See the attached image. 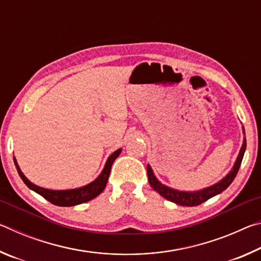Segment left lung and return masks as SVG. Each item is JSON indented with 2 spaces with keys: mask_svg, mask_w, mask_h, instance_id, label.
<instances>
[{
  "mask_svg": "<svg viewBox=\"0 0 261 261\" xmlns=\"http://www.w3.org/2000/svg\"><path fill=\"white\" fill-rule=\"evenodd\" d=\"M246 148V139L244 138L243 140L242 148L240 151V155H238L237 160L235 162V166H233L232 170L229 173L226 177L221 179L219 183L212 185L210 188L202 189L200 191H194V192H184V191H177V190L170 189L166 187V185L161 184L154 176L152 168L147 166V176H148V182L151 184V187L155 190V191L160 194V196L165 197L167 200H170L175 202V204H178L180 206H198L202 204V202L208 200L210 198L216 196V194L221 193L224 191L231 182L235 179L236 175L238 173V169H240L241 163L243 160V156H244V152Z\"/></svg>",
  "mask_w": 261,
  "mask_h": 261,
  "instance_id": "left-lung-1",
  "label": "left lung"
}]
</instances>
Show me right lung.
<instances>
[{
    "instance_id": "right-lung-1",
    "label": "right lung",
    "mask_w": 261,
    "mask_h": 261,
    "mask_svg": "<svg viewBox=\"0 0 261 261\" xmlns=\"http://www.w3.org/2000/svg\"><path fill=\"white\" fill-rule=\"evenodd\" d=\"M120 153H121V149H117V151H115L112 155L108 158L102 173H101V175L94 180V182H92L88 185H85V187L79 188V189L61 190V191H59V190L43 189L40 187H37V185H34L33 183H31L30 180L25 177L24 174L20 171L19 167L16 162V159H14V161L17 167V170H18L20 178L23 179V182L28 185L31 190H33L34 192L40 194V196H42L45 199L50 201L51 204H54L56 206L69 207V206H74V205L83 204V202L90 201L103 191L106 188V184H107L113 162L115 161V159L120 155Z\"/></svg>"
}]
</instances>
